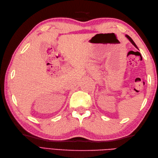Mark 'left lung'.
Returning a JSON list of instances; mask_svg holds the SVG:
<instances>
[{
	"mask_svg": "<svg viewBox=\"0 0 158 158\" xmlns=\"http://www.w3.org/2000/svg\"><path fill=\"white\" fill-rule=\"evenodd\" d=\"M126 37H127V39H128V40H129V41H130L131 43H132V45H133L134 46H135V48H136V49H139V48H138V47H137V46H136V45L135 44V43L133 41V40H132V39H131V37H130V36H129L128 35H126Z\"/></svg>",
	"mask_w": 158,
	"mask_h": 158,
	"instance_id": "1",
	"label": "left lung"
}]
</instances>
